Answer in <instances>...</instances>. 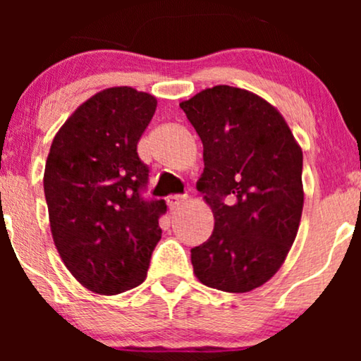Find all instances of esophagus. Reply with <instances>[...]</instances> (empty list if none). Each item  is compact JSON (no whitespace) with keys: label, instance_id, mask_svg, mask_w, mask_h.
<instances>
[{"label":"esophagus","instance_id":"esophagus-1","mask_svg":"<svg viewBox=\"0 0 361 361\" xmlns=\"http://www.w3.org/2000/svg\"><path fill=\"white\" fill-rule=\"evenodd\" d=\"M166 202H168L169 209L176 210L186 202V195H169V197L166 198Z\"/></svg>","mask_w":361,"mask_h":361}]
</instances>
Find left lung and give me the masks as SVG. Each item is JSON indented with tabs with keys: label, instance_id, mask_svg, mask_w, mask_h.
<instances>
[{
	"label": "left lung",
	"instance_id": "left-lung-1",
	"mask_svg": "<svg viewBox=\"0 0 361 361\" xmlns=\"http://www.w3.org/2000/svg\"><path fill=\"white\" fill-rule=\"evenodd\" d=\"M204 144L197 190L214 212L212 235L192 250L197 279L243 293L279 271L299 231L302 151L268 102L233 86H214L181 102Z\"/></svg>",
	"mask_w": 361,
	"mask_h": 361
}]
</instances>
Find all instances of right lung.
<instances>
[{
    "instance_id": "add662e5",
    "label": "right lung",
    "mask_w": 361,
    "mask_h": 361,
    "mask_svg": "<svg viewBox=\"0 0 361 361\" xmlns=\"http://www.w3.org/2000/svg\"><path fill=\"white\" fill-rule=\"evenodd\" d=\"M156 98L128 86L91 97L52 140L44 193L54 243L73 276L103 295L137 287L161 239L166 202L147 198L137 142Z\"/></svg>"
}]
</instances>
